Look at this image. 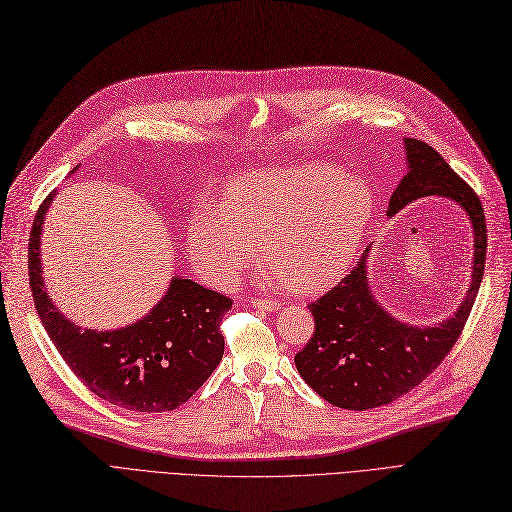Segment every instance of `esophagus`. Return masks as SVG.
<instances>
[{
	"instance_id": "obj_1",
	"label": "esophagus",
	"mask_w": 512,
	"mask_h": 512,
	"mask_svg": "<svg viewBox=\"0 0 512 512\" xmlns=\"http://www.w3.org/2000/svg\"><path fill=\"white\" fill-rule=\"evenodd\" d=\"M252 305L254 307H262V309H280L282 303L275 301V299H252Z\"/></svg>"
}]
</instances>
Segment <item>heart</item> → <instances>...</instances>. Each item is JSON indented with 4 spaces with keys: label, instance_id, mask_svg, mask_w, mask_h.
Listing matches in <instances>:
<instances>
[{
    "label": "heart",
    "instance_id": "b5f03b06",
    "mask_svg": "<svg viewBox=\"0 0 512 512\" xmlns=\"http://www.w3.org/2000/svg\"><path fill=\"white\" fill-rule=\"evenodd\" d=\"M371 215L367 185L333 166L258 170L232 181L220 209L192 211L188 245L211 284H232L258 260L275 280L316 290L342 275L359 250Z\"/></svg>",
    "mask_w": 512,
    "mask_h": 512
}]
</instances>
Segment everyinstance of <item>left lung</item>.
Wrapping results in <instances>:
<instances>
[{"label":"left lung","mask_w":512,"mask_h":512,"mask_svg":"<svg viewBox=\"0 0 512 512\" xmlns=\"http://www.w3.org/2000/svg\"><path fill=\"white\" fill-rule=\"evenodd\" d=\"M404 143L408 173L393 192L386 215L433 194L459 203L474 228L472 284L455 316L438 327H412L395 320L376 301L367 282V247L342 282L307 305L316 331L294 356L301 378L337 408L386 406L421 384L457 344L483 282L487 224L476 192L436 149L418 138H404Z\"/></svg>","instance_id":"left-lung-1"}]
</instances>
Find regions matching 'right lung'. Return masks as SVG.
<instances>
[{"mask_svg": "<svg viewBox=\"0 0 512 512\" xmlns=\"http://www.w3.org/2000/svg\"><path fill=\"white\" fill-rule=\"evenodd\" d=\"M51 200L53 194L44 198L29 235V288L61 359L108 404L134 412L179 408L222 361L220 324L232 301L192 280L173 277L162 301L130 327L115 331L76 327L53 305L42 280L40 235Z\"/></svg>", "mask_w": 512, "mask_h": 512, "instance_id": "add662e5", "label": "right lung"}]
</instances>
